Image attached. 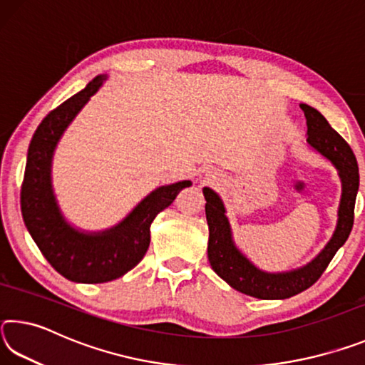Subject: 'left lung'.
Listing matches in <instances>:
<instances>
[{
	"label": "left lung",
	"mask_w": 365,
	"mask_h": 365,
	"mask_svg": "<svg viewBox=\"0 0 365 365\" xmlns=\"http://www.w3.org/2000/svg\"><path fill=\"white\" fill-rule=\"evenodd\" d=\"M307 120V143L338 169L343 193L338 211V225L329 245L312 262L283 274H269L255 267L233 245L230 224L222 200L211 188H205L206 219L209 225L207 257L212 270L232 288L259 299H285L304 292L316 283L333 256L348 240L354 224L356 195L359 190V168L351 146L333 130L325 117L307 104H301Z\"/></svg>",
	"instance_id": "left-lung-1"
}]
</instances>
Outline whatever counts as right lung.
Listing matches in <instances>:
<instances>
[{
	"label": "right lung",
	"mask_w": 365,
	"mask_h": 365,
	"mask_svg": "<svg viewBox=\"0 0 365 365\" xmlns=\"http://www.w3.org/2000/svg\"><path fill=\"white\" fill-rule=\"evenodd\" d=\"M103 80V76L93 78L41 120L30 141L21 190L22 217L41 255L67 280L78 283L110 282L132 270L150 248L154 217L191 185L183 180L154 190L119 225L103 233H80L67 224L53 195V153L61 135Z\"/></svg>",
	"instance_id": "1"
}]
</instances>
